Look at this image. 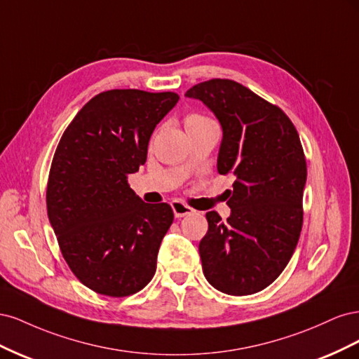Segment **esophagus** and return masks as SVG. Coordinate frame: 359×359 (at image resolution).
Wrapping results in <instances>:
<instances>
[{"instance_id":"34e87169","label":"esophagus","mask_w":359,"mask_h":359,"mask_svg":"<svg viewBox=\"0 0 359 359\" xmlns=\"http://www.w3.org/2000/svg\"><path fill=\"white\" fill-rule=\"evenodd\" d=\"M170 206L173 210V214H175V217H186V215H190L194 212V210L191 208V206H189L187 203H184L182 201H172L170 202Z\"/></svg>"}]
</instances>
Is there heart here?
I'll list each match as a JSON object with an SVG mask.
<instances>
[{
    "label": "heart",
    "mask_w": 359,
    "mask_h": 359,
    "mask_svg": "<svg viewBox=\"0 0 359 359\" xmlns=\"http://www.w3.org/2000/svg\"><path fill=\"white\" fill-rule=\"evenodd\" d=\"M211 119L206 118L201 114H189L186 116V119H184V123H186V128L189 127H193V126H201V124H205V123H210Z\"/></svg>",
    "instance_id": "heart-1"
}]
</instances>
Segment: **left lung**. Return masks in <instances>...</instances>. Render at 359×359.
Here are the masks:
<instances>
[{"mask_svg":"<svg viewBox=\"0 0 359 359\" xmlns=\"http://www.w3.org/2000/svg\"><path fill=\"white\" fill-rule=\"evenodd\" d=\"M223 127L217 169L236 177L226 222L206 212L199 243L203 276L227 295H252L283 273L302 227L307 163L295 126L277 104L231 79H210L186 93Z\"/></svg>","mask_w":359,"mask_h":359,"instance_id":"1","label":"left lung"}]
</instances>
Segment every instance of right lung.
I'll return each mask as SVG.
<instances>
[{
  "label": "right lung",
  "instance_id": "1",
  "mask_svg": "<svg viewBox=\"0 0 359 359\" xmlns=\"http://www.w3.org/2000/svg\"><path fill=\"white\" fill-rule=\"evenodd\" d=\"M178 100L170 91L97 94L72 119L53 154L49 222L72 273L100 295H133L156 274L173 211L168 203L142 202L127 178L145 165L151 135Z\"/></svg>",
  "mask_w": 359,
  "mask_h": 359
}]
</instances>
